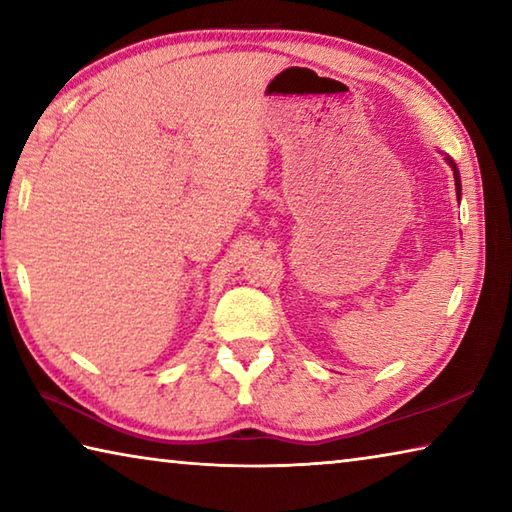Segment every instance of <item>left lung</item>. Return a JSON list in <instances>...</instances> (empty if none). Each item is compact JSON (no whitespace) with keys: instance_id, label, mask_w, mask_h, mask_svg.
<instances>
[{"instance_id":"1","label":"left lung","mask_w":512,"mask_h":512,"mask_svg":"<svg viewBox=\"0 0 512 512\" xmlns=\"http://www.w3.org/2000/svg\"><path fill=\"white\" fill-rule=\"evenodd\" d=\"M447 162H449V167H452V171H454V180H456V194H458V198H461V176H458V169H456L454 160H452V158H447Z\"/></svg>"}]
</instances>
